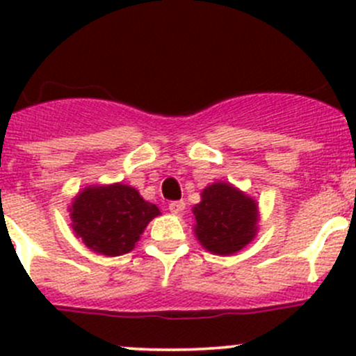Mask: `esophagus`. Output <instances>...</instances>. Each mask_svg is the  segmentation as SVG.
Returning <instances> with one entry per match:
<instances>
[{
	"instance_id": "esophagus-1",
	"label": "esophagus",
	"mask_w": 356,
	"mask_h": 356,
	"mask_svg": "<svg viewBox=\"0 0 356 356\" xmlns=\"http://www.w3.org/2000/svg\"><path fill=\"white\" fill-rule=\"evenodd\" d=\"M184 208H186V203L184 201H172L170 204H168V210H170V213H174V215H179V213H182V211H184Z\"/></svg>"
}]
</instances>
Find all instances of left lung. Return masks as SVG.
Wrapping results in <instances>:
<instances>
[{"label":"left lung","instance_id":"1","mask_svg":"<svg viewBox=\"0 0 356 356\" xmlns=\"http://www.w3.org/2000/svg\"><path fill=\"white\" fill-rule=\"evenodd\" d=\"M196 239L211 254L229 257L250 245L258 232L260 211L257 200L231 182L217 181L201 191L193 207Z\"/></svg>","mask_w":356,"mask_h":356}]
</instances>
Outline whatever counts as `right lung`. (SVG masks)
Wrapping results in <instances>:
<instances>
[{
    "mask_svg": "<svg viewBox=\"0 0 356 356\" xmlns=\"http://www.w3.org/2000/svg\"><path fill=\"white\" fill-rule=\"evenodd\" d=\"M68 211L75 238L105 257L134 250L146 225L160 215L156 204L122 182L86 186L72 200Z\"/></svg>",
    "mask_w": 356,
    "mask_h": 356,
    "instance_id": "obj_1",
    "label": "right lung"
}]
</instances>
